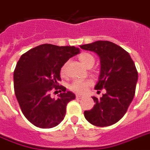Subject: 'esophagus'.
Returning a JSON list of instances; mask_svg holds the SVG:
<instances>
[{
  "label": "esophagus",
  "mask_w": 150,
  "mask_h": 150,
  "mask_svg": "<svg viewBox=\"0 0 150 150\" xmlns=\"http://www.w3.org/2000/svg\"><path fill=\"white\" fill-rule=\"evenodd\" d=\"M76 98L78 99V98H83V96H79V95H76Z\"/></svg>",
  "instance_id": "obj_1"
}]
</instances>
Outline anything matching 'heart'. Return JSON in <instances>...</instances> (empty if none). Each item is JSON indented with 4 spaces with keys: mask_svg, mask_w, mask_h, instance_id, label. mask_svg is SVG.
<instances>
[{
    "mask_svg": "<svg viewBox=\"0 0 150 150\" xmlns=\"http://www.w3.org/2000/svg\"><path fill=\"white\" fill-rule=\"evenodd\" d=\"M79 61L82 63L87 68H91L95 64V57L88 52H82L78 55ZM66 72H67V63L63 64L61 69H60V73L61 75L65 76L66 75ZM91 81H80V80H76L74 81L73 83L70 84L69 88L72 91H74L75 93L78 94H83L85 92L86 89L91 86Z\"/></svg>",
    "mask_w": 150,
    "mask_h": 150,
    "instance_id": "b5f03b06",
    "label": "heart"
}]
</instances>
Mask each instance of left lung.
Instances as JSON below:
<instances>
[{"mask_svg":"<svg viewBox=\"0 0 150 150\" xmlns=\"http://www.w3.org/2000/svg\"><path fill=\"white\" fill-rule=\"evenodd\" d=\"M80 47L99 56L100 75L95 88L106 91L100 99L92 97L96 105L84 111V117L97 127L110 126L125 116L134 98L138 81L134 62L128 52L107 40H98Z\"/></svg>","mask_w":150,"mask_h":150,"instance_id":"1","label":"left lung"}]
</instances>
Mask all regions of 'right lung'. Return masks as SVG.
Returning <instances> with one entry per match:
<instances>
[{"instance_id": "1", "label": "right lung", "mask_w": 150, "mask_h": 150, "mask_svg": "<svg viewBox=\"0 0 150 150\" xmlns=\"http://www.w3.org/2000/svg\"><path fill=\"white\" fill-rule=\"evenodd\" d=\"M80 53L74 46L44 44L22 54L14 71V89L21 110L26 119L40 128L54 127L66 116L67 105L75 95L59 86L61 67ZM54 88L61 93L50 98Z\"/></svg>"}]
</instances>
